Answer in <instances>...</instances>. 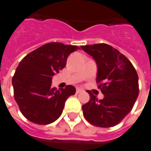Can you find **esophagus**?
<instances>
[{
	"label": "esophagus",
	"instance_id": "esophagus-1",
	"mask_svg": "<svg viewBox=\"0 0 151 151\" xmlns=\"http://www.w3.org/2000/svg\"><path fill=\"white\" fill-rule=\"evenodd\" d=\"M82 92H83V90L81 88H77L76 89V93H82Z\"/></svg>",
	"mask_w": 151,
	"mask_h": 151
}]
</instances>
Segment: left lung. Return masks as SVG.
Returning a JSON list of instances; mask_svg holds the SVG:
<instances>
[{"instance_id":"obj_1","label":"left lung","mask_w":151,"mask_h":151,"mask_svg":"<svg viewBox=\"0 0 151 151\" xmlns=\"http://www.w3.org/2000/svg\"><path fill=\"white\" fill-rule=\"evenodd\" d=\"M97 63V83L104 98L98 100L88 91L90 100L82 106L85 119L93 126L117 125L131 111L139 95L138 75L128 58L106 44L81 47Z\"/></svg>"}]
</instances>
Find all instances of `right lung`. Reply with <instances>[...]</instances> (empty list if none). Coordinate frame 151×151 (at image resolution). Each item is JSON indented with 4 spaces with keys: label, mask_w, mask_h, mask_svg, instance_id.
<instances>
[{
    "label": "right lung",
    "mask_w": 151,
    "mask_h": 151,
    "mask_svg": "<svg viewBox=\"0 0 151 151\" xmlns=\"http://www.w3.org/2000/svg\"><path fill=\"white\" fill-rule=\"evenodd\" d=\"M78 50L80 48L76 45L52 42L32 51L20 61L12 85L15 101L27 120L47 125L61 116L67 98L75 94L76 89L68 85L57 90L51 86L52 78L66 66L68 55Z\"/></svg>",
    "instance_id": "add662e5"
}]
</instances>
